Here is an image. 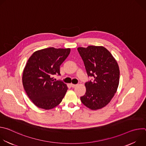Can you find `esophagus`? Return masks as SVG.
I'll return each mask as SVG.
<instances>
[{
    "instance_id": "34e87169",
    "label": "esophagus",
    "mask_w": 146,
    "mask_h": 146,
    "mask_svg": "<svg viewBox=\"0 0 146 146\" xmlns=\"http://www.w3.org/2000/svg\"><path fill=\"white\" fill-rule=\"evenodd\" d=\"M71 85V86H72V87H73V88H74V87H75L76 86H77V84H70Z\"/></svg>"
}]
</instances>
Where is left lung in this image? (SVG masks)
<instances>
[{
	"label": "left lung",
	"instance_id": "obj_1",
	"mask_svg": "<svg viewBox=\"0 0 146 146\" xmlns=\"http://www.w3.org/2000/svg\"><path fill=\"white\" fill-rule=\"evenodd\" d=\"M88 77L94 80L86 82V92L80 99L91 110L106 106L117 91L119 80L118 64L111 53L104 47L89 46L78 47Z\"/></svg>",
	"mask_w": 146,
	"mask_h": 146
}]
</instances>
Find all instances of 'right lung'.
I'll list each match as a JSON object with an SVG mask.
<instances>
[{
    "instance_id": "1",
    "label": "right lung",
    "mask_w": 146,
    "mask_h": 146,
    "mask_svg": "<svg viewBox=\"0 0 146 146\" xmlns=\"http://www.w3.org/2000/svg\"><path fill=\"white\" fill-rule=\"evenodd\" d=\"M70 48L50 47L35 52L23 72V84L35 105L48 110L58 105L67 90L66 84L54 78L60 76V66L68 56Z\"/></svg>"
}]
</instances>
